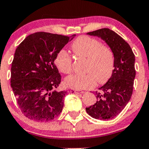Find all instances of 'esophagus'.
I'll return each mask as SVG.
<instances>
[{
    "mask_svg": "<svg viewBox=\"0 0 149 149\" xmlns=\"http://www.w3.org/2000/svg\"><path fill=\"white\" fill-rule=\"evenodd\" d=\"M74 92L76 94H83L84 93V91H81V90H75Z\"/></svg>",
    "mask_w": 149,
    "mask_h": 149,
    "instance_id": "obj_1",
    "label": "esophagus"
}]
</instances>
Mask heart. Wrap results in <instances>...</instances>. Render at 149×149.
I'll use <instances>...</instances> for the list:
<instances>
[{"label":"heart","instance_id":"b5f03b06","mask_svg":"<svg viewBox=\"0 0 149 149\" xmlns=\"http://www.w3.org/2000/svg\"><path fill=\"white\" fill-rule=\"evenodd\" d=\"M73 52L78 57L87 58L86 74L73 73L65 78L66 87L75 90L94 88L97 81L103 84L113 72L115 55L110 47L102 45L97 39L88 36L78 37L71 45ZM56 64L63 73L72 69V59L66 51L61 50L56 57Z\"/></svg>","mask_w":149,"mask_h":149}]
</instances>
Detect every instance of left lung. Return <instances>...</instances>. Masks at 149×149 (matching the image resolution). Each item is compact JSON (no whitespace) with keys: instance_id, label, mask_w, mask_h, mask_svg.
I'll use <instances>...</instances> for the list:
<instances>
[{"instance_id":"1","label":"left lung","mask_w":149,"mask_h":149,"mask_svg":"<svg viewBox=\"0 0 149 149\" xmlns=\"http://www.w3.org/2000/svg\"><path fill=\"white\" fill-rule=\"evenodd\" d=\"M88 35L98 36L107 42L115 55V66L107 83L95 92L97 102L86 108L92 118L112 119L123 110L130 100L136 75L135 57L130 46L113 31L107 28L89 32Z\"/></svg>"}]
</instances>
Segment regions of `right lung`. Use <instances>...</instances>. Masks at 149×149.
<instances>
[{
	"label": "right lung",
	"mask_w": 149,
	"mask_h": 149,
	"mask_svg": "<svg viewBox=\"0 0 149 149\" xmlns=\"http://www.w3.org/2000/svg\"><path fill=\"white\" fill-rule=\"evenodd\" d=\"M73 38L37 32L28 36L17 47L10 83L20 110L29 119L47 122L62 111L69 92L56 90L61 76L54 60Z\"/></svg>",
	"instance_id": "add662e5"
}]
</instances>
